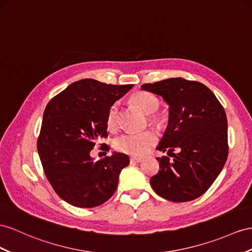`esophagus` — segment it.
Returning <instances> with one entry per match:
<instances>
[{
	"label": "esophagus",
	"instance_id": "34e87169",
	"mask_svg": "<svg viewBox=\"0 0 252 252\" xmlns=\"http://www.w3.org/2000/svg\"><path fill=\"white\" fill-rule=\"evenodd\" d=\"M141 158H130V163L131 164H135V163H140Z\"/></svg>",
	"mask_w": 252,
	"mask_h": 252
}]
</instances>
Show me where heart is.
I'll use <instances>...</instances> for the list:
<instances>
[{"mask_svg": "<svg viewBox=\"0 0 252 252\" xmlns=\"http://www.w3.org/2000/svg\"><path fill=\"white\" fill-rule=\"evenodd\" d=\"M131 102L139 107L146 114H150L149 119L153 124L162 125L165 121L163 113H157L159 106V100L156 95L147 92H136L131 95ZM118 122V104L114 103L109 107L106 116V125L114 128ZM158 141V134L153 130L144 132H126L115 138L114 146L119 152L132 157H141L149 151L150 148Z\"/></svg>", "mask_w": 252, "mask_h": 252, "instance_id": "obj_1", "label": "heart"}]
</instances>
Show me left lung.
I'll use <instances>...</instances> for the list:
<instances>
[{"mask_svg":"<svg viewBox=\"0 0 252 252\" xmlns=\"http://www.w3.org/2000/svg\"><path fill=\"white\" fill-rule=\"evenodd\" d=\"M141 89L160 95L169 105V120L158 150V172L153 190L172 202L196 199L210 189L228 158L227 116L215 94L203 84L182 77L144 84ZM178 149L176 155L173 151Z\"/></svg>","mask_w":252,"mask_h":252,"instance_id":"obj_1","label":"left lung"}]
</instances>
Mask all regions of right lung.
<instances>
[{
    "label": "right lung",
    "instance_id": "add662e5",
    "mask_svg": "<svg viewBox=\"0 0 252 252\" xmlns=\"http://www.w3.org/2000/svg\"><path fill=\"white\" fill-rule=\"evenodd\" d=\"M132 87L85 79L72 83L48 103L37 150L50 184L66 202L94 208L114 195L120 171L130 163L128 157L114 152L94 160L90 151L96 140L107 137L109 107Z\"/></svg>",
    "mask_w": 252,
    "mask_h": 252
}]
</instances>
